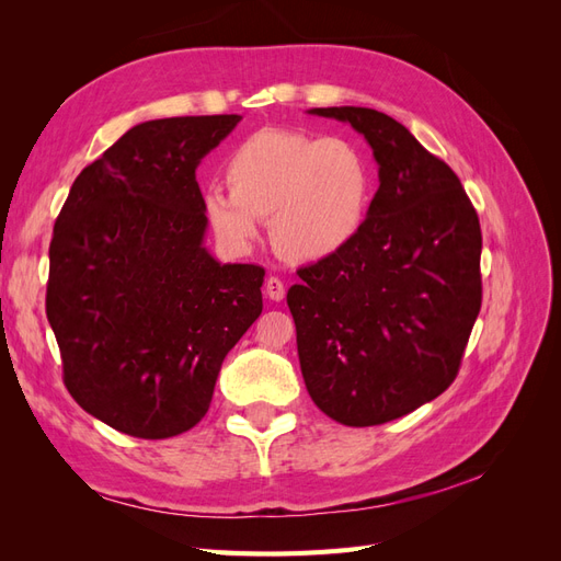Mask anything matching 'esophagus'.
<instances>
[{
	"instance_id": "1",
	"label": "esophagus",
	"mask_w": 561,
	"mask_h": 561,
	"mask_svg": "<svg viewBox=\"0 0 561 561\" xmlns=\"http://www.w3.org/2000/svg\"><path fill=\"white\" fill-rule=\"evenodd\" d=\"M264 290H266V297H268L271 301H283V297H285V285H283V280L276 278V276H271V278L264 283Z\"/></svg>"
}]
</instances>
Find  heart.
Returning a JSON list of instances; mask_svg holds the SVG:
<instances>
[{"label": "heart", "mask_w": 561, "mask_h": 561, "mask_svg": "<svg viewBox=\"0 0 561 561\" xmlns=\"http://www.w3.org/2000/svg\"><path fill=\"white\" fill-rule=\"evenodd\" d=\"M225 180L229 192L203 198L213 231L243 250L260 239V219H271V243L293 264L344 252L363 231L375 194L358 145L283 128H262L236 145Z\"/></svg>", "instance_id": "b5f03b06"}]
</instances>
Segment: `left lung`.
I'll return each instance as SVG.
<instances>
[{"instance_id": "8db88e82", "label": "left lung", "mask_w": 561, "mask_h": 561, "mask_svg": "<svg viewBox=\"0 0 561 561\" xmlns=\"http://www.w3.org/2000/svg\"><path fill=\"white\" fill-rule=\"evenodd\" d=\"M365 135L379 190L344 252L287 290L304 383L344 426H379L435 400L482 307V231L461 180L393 116L316 107Z\"/></svg>"}]
</instances>
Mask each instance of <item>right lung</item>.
I'll use <instances>...</instances> for the list:
<instances>
[{"instance_id": "1", "label": "right lung", "mask_w": 561, "mask_h": 561, "mask_svg": "<svg viewBox=\"0 0 561 561\" xmlns=\"http://www.w3.org/2000/svg\"><path fill=\"white\" fill-rule=\"evenodd\" d=\"M239 114L133 126L83 168L48 248L46 318L62 381L118 433L173 437L206 416L227 353L262 313L264 268L203 245L201 159Z\"/></svg>"}]
</instances>
